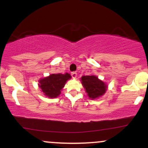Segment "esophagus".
<instances>
[{
  "label": "esophagus",
  "instance_id": "1",
  "mask_svg": "<svg viewBox=\"0 0 148 148\" xmlns=\"http://www.w3.org/2000/svg\"><path fill=\"white\" fill-rule=\"evenodd\" d=\"M71 75H72L73 79H76V76H77V73L76 72H72V74H71Z\"/></svg>",
  "mask_w": 148,
  "mask_h": 148
}]
</instances>
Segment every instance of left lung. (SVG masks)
Returning a JSON list of instances; mask_svg holds the SVG:
<instances>
[{"instance_id": "8db88e82", "label": "left lung", "mask_w": 148, "mask_h": 148, "mask_svg": "<svg viewBox=\"0 0 148 148\" xmlns=\"http://www.w3.org/2000/svg\"><path fill=\"white\" fill-rule=\"evenodd\" d=\"M81 84L90 99H95L105 94L108 86L95 75L83 76L81 78Z\"/></svg>"}]
</instances>
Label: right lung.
<instances>
[{
	"label": "right lung",
	"mask_w": 148,
	"mask_h": 148,
	"mask_svg": "<svg viewBox=\"0 0 148 148\" xmlns=\"http://www.w3.org/2000/svg\"><path fill=\"white\" fill-rule=\"evenodd\" d=\"M71 78L72 76L68 73L52 74L39 80L38 87L46 97L51 99L56 98L60 95L64 85Z\"/></svg>",
	"instance_id": "1"
}]
</instances>
